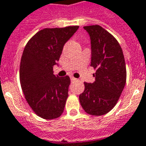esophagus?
Returning a JSON list of instances; mask_svg holds the SVG:
<instances>
[{
	"mask_svg": "<svg viewBox=\"0 0 146 146\" xmlns=\"http://www.w3.org/2000/svg\"><path fill=\"white\" fill-rule=\"evenodd\" d=\"M70 79H71V81H77V78H75V77H70Z\"/></svg>",
	"mask_w": 146,
	"mask_h": 146,
	"instance_id": "esophagus-1",
	"label": "esophagus"
}]
</instances>
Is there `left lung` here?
<instances>
[{
  "label": "left lung",
  "instance_id": "1",
  "mask_svg": "<svg viewBox=\"0 0 146 146\" xmlns=\"http://www.w3.org/2000/svg\"><path fill=\"white\" fill-rule=\"evenodd\" d=\"M91 39V66L96 71L92 84L84 82L79 96L81 107L88 114L109 113L118 102L126 82V67L122 49L113 36L102 26H85Z\"/></svg>",
  "mask_w": 146,
  "mask_h": 146
}]
</instances>
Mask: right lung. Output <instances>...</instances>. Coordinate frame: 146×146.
I'll return each instance as SVG.
<instances>
[{
	"mask_svg": "<svg viewBox=\"0 0 146 146\" xmlns=\"http://www.w3.org/2000/svg\"><path fill=\"white\" fill-rule=\"evenodd\" d=\"M79 26L43 29L24 48L20 64V82L29 106L40 117H59L68 98L70 78L55 76L52 68L60 59L65 42Z\"/></svg>",
	"mask_w": 146,
	"mask_h": 146,
	"instance_id": "obj_1",
	"label": "right lung"
}]
</instances>
